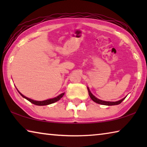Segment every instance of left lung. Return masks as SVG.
I'll use <instances>...</instances> for the list:
<instances>
[{
    "instance_id": "8db88e82",
    "label": "left lung",
    "mask_w": 147,
    "mask_h": 147,
    "mask_svg": "<svg viewBox=\"0 0 147 147\" xmlns=\"http://www.w3.org/2000/svg\"><path fill=\"white\" fill-rule=\"evenodd\" d=\"M88 90L89 95V96H90L92 100H93L94 102L99 104H102V105H106V106L118 105V104H121L122 102H123L124 100V99H125V98H126V97H124L123 99H121V100H119V101H117V102H107V101H104V100H100V99H98L97 98H96L95 96H94L93 94L91 93V91H89V88H88Z\"/></svg>"
}]
</instances>
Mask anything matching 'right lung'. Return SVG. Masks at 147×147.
I'll list each match as a JSON object with an SVG mask.
<instances>
[{"mask_svg": "<svg viewBox=\"0 0 147 147\" xmlns=\"http://www.w3.org/2000/svg\"><path fill=\"white\" fill-rule=\"evenodd\" d=\"M20 93V94L23 96V98H26V100H28V101L30 102L31 103L35 104V105H37V106H45V105H49V104H53L56 102L58 101L59 99H60L62 96L64 95V93H61V94H59V96H56V97L54 98H51V99H49V100H43V101H36V100H32L30 98H27L26 96H24L23 94H22L20 92H19Z\"/></svg>", "mask_w": 147, "mask_h": 147, "instance_id": "obj_1", "label": "right lung"}]
</instances>
